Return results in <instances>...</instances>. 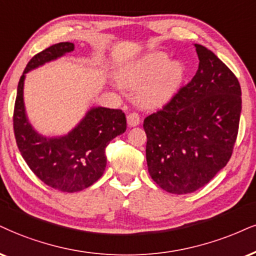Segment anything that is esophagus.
Segmentation results:
<instances>
[{
	"instance_id": "obj_1",
	"label": "esophagus",
	"mask_w": 256,
	"mask_h": 256,
	"mask_svg": "<svg viewBox=\"0 0 256 256\" xmlns=\"http://www.w3.org/2000/svg\"><path fill=\"white\" fill-rule=\"evenodd\" d=\"M127 122L129 127H135L140 124V116L136 112H130L127 115Z\"/></svg>"
}]
</instances>
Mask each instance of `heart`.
<instances>
[{
    "label": "heart",
    "instance_id": "1",
    "mask_svg": "<svg viewBox=\"0 0 256 256\" xmlns=\"http://www.w3.org/2000/svg\"><path fill=\"white\" fill-rule=\"evenodd\" d=\"M185 77L180 62L172 60L164 52H150L129 62L120 72L124 85L138 88V100L146 108H162L171 102Z\"/></svg>",
    "mask_w": 256,
    "mask_h": 256
}]
</instances>
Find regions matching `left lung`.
Masks as SVG:
<instances>
[{"label": "left lung", "mask_w": 256, "mask_h": 256, "mask_svg": "<svg viewBox=\"0 0 256 256\" xmlns=\"http://www.w3.org/2000/svg\"><path fill=\"white\" fill-rule=\"evenodd\" d=\"M194 47L200 59L194 77L144 121L150 176L176 194L203 188L228 164L242 109L235 74L206 47Z\"/></svg>", "instance_id": "obj_1"}]
</instances>
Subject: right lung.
I'll list each match as a JSON object with an SVG mask.
<instances>
[{
    "label": "right lung",
    "instance_id": "add662e5",
    "mask_svg": "<svg viewBox=\"0 0 256 256\" xmlns=\"http://www.w3.org/2000/svg\"><path fill=\"white\" fill-rule=\"evenodd\" d=\"M74 50L72 42H59L34 56L18 85L14 106V133L22 158L41 182L62 192H78L102 176L106 166V147L127 129L122 110L92 106L68 134L45 136L27 118L24 100L26 74L56 60Z\"/></svg>",
    "mask_w": 256,
    "mask_h": 256
}]
</instances>
